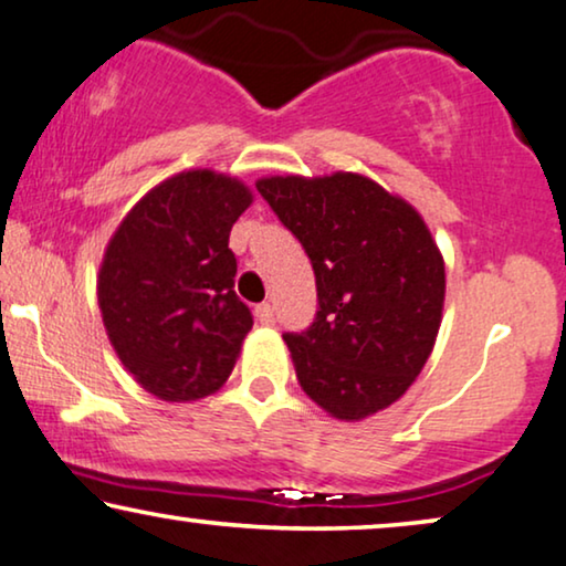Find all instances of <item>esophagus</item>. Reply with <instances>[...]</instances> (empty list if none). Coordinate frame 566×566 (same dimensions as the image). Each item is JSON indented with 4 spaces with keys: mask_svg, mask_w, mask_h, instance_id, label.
Segmentation results:
<instances>
[{
    "mask_svg": "<svg viewBox=\"0 0 566 566\" xmlns=\"http://www.w3.org/2000/svg\"><path fill=\"white\" fill-rule=\"evenodd\" d=\"M254 316H258L260 324H265V327H270V324H275V306L273 304H260L258 308H254Z\"/></svg>",
    "mask_w": 566,
    "mask_h": 566,
    "instance_id": "34e87169",
    "label": "esophagus"
}]
</instances>
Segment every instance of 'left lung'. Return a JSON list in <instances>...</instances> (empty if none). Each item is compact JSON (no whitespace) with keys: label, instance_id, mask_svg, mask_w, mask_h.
<instances>
[{"label":"left lung","instance_id":"left-lung-1","mask_svg":"<svg viewBox=\"0 0 566 566\" xmlns=\"http://www.w3.org/2000/svg\"><path fill=\"white\" fill-rule=\"evenodd\" d=\"M258 190L316 277L314 322L283 335L301 389L347 422L394 405L430 358L446 298L420 213L353 172L265 177Z\"/></svg>","mask_w":566,"mask_h":566}]
</instances>
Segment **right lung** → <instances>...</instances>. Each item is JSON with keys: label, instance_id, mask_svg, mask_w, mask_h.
<instances>
[{"label": "right lung", "instance_id": "1", "mask_svg": "<svg viewBox=\"0 0 566 566\" xmlns=\"http://www.w3.org/2000/svg\"><path fill=\"white\" fill-rule=\"evenodd\" d=\"M250 203L234 177L192 169L146 192L107 244L99 312L120 363L154 397L203 399L234 368L252 312L234 291L229 231Z\"/></svg>", "mask_w": 566, "mask_h": 566}]
</instances>
